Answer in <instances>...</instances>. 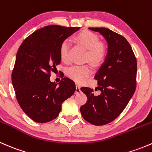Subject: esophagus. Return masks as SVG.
<instances>
[{
	"mask_svg": "<svg viewBox=\"0 0 152 152\" xmlns=\"http://www.w3.org/2000/svg\"><path fill=\"white\" fill-rule=\"evenodd\" d=\"M80 88H81L80 86L76 85V92H75V93H76V94L80 93V92H81V89Z\"/></svg>",
	"mask_w": 152,
	"mask_h": 152,
	"instance_id": "1",
	"label": "esophagus"
}]
</instances>
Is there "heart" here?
Wrapping results in <instances>:
<instances>
[{"mask_svg": "<svg viewBox=\"0 0 152 152\" xmlns=\"http://www.w3.org/2000/svg\"><path fill=\"white\" fill-rule=\"evenodd\" d=\"M76 41L87 48L85 59H89L94 65L103 63L107 55V47L102 41H99L97 34L88 30H84L78 33L75 37ZM70 42L67 39L62 41L59 45V56L64 62L69 60L68 50ZM93 68L88 63L83 65H74L66 70L67 77L75 82L80 83L86 80L91 75Z\"/></svg>", "mask_w": 152, "mask_h": 152, "instance_id": "heart-1", "label": "heart"}]
</instances>
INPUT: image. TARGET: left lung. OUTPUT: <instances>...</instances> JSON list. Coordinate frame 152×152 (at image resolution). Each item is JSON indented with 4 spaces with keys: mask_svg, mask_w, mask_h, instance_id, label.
I'll list each match as a JSON object with an SVG mask.
<instances>
[{
    "mask_svg": "<svg viewBox=\"0 0 152 152\" xmlns=\"http://www.w3.org/2000/svg\"><path fill=\"white\" fill-rule=\"evenodd\" d=\"M99 32L107 40L108 52L104 62L95 75L99 95L93 89L81 87L87 101L80 108L85 121L96 126L105 125L123 112L136 89L137 60L131 45L122 35L107 28H89Z\"/></svg>",
    "mask_w": 152,
    "mask_h": 152,
    "instance_id": "left-lung-1",
    "label": "left lung"
}]
</instances>
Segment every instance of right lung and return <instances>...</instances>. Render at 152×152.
I'll use <instances>...</instances> for the list:
<instances>
[{
    "label": "right lung",
    "instance_id": "right-lung-1",
    "mask_svg": "<svg viewBox=\"0 0 152 152\" xmlns=\"http://www.w3.org/2000/svg\"><path fill=\"white\" fill-rule=\"evenodd\" d=\"M79 27L47 26L26 38L18 50L12 82L21 109L37 123L51 121L62 104L76 91L74 82L64 77L59 85L50 81L59 65V45ZM60 72V71H59Z\"/></svg>",
    "mask_w": 152,
    "mask_h": 152
}]
</instances>
